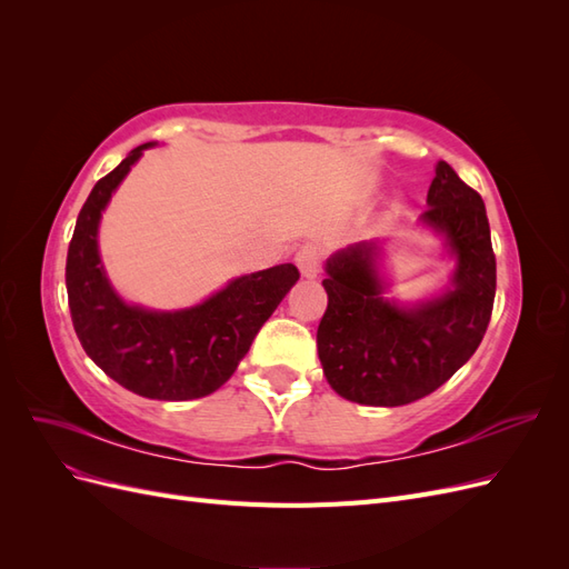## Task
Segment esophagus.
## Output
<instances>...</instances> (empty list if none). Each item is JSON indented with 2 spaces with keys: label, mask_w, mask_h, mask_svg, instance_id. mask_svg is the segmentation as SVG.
Wrapping results in <instances>:
<instances>
[{
  "label": "esophagus",
  "mask_w": 569,
  "mask_h": 569,
  "mask_svg": "<svg viewBox=\"0 0 569 569\" xmlns=\"http://www.w3.org/2000/svg\"><path fill=\"white\" fill-rule=\"evenodd\" d=\"M295 261H297L303 278H316V274L320 272V261H322L318 244H313V242L301 244L295 253Z\"/></svg>",
  "instance_id": "34e87169"
}]
</instances>
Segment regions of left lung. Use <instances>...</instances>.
<instances>
[{"label": "left lung", "mask_w": 569, "mask_h": 569, "mask_svg": "<svg viewBox=\"0 0 569 569\" xmlns=\"http://www.w3.org/2000/svg\"><path fill=\"white\" fill-rule=\"evenodd\" d=\"M425 226L446 234L453 287L420 306L382 297L372 244L360 242L327 261V308L318 356L330 387L363 406H406L437 391L468 363L485 337L496 297V256L485 201L456 170L437 163Z\"/></svg>", "instance_id": "obj_1"}]
</instances>
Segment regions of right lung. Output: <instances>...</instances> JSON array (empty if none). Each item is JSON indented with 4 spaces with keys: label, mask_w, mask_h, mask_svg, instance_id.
<instances>
[{
    "label": "right lung",
    "mask_w": 569,
    "mask_h": 569,
    "mask_svg": "<svg viewBox=\"0 0 569 569\" xmlns=\"http://www.w3.org/2000/svg\"><path fill=\"white\" fill-rule=\"evenodd\" d=\"M147 147H134L82 203L66 258L68 308L84 353L120 387L159 401L201 399L230 380L299 270L282 263L244 274L187 311L128 306L101 268L97 228L113 189Z\"/></svg>",
    "instance_id": "1"
}]
</instances>
